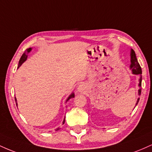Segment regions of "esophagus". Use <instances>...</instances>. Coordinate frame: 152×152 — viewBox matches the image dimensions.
Masks as SVG:
<instances>
[{"mask_svg": "<svg viewBox=\"0 0 152 152\" xmlns=\"http://www.w3.org/2000/svg\"><path fill=\"white\" fill-rule=\"evenodd\" d=\"M77 89L79 92H83V91L85 90V87L83 84H81V85H79V86H78Z\"/></svg>", "mask_w": 152, "mask_h": 152, "instance_id": "obj_1", "label": "esophagus"}]
</instances>
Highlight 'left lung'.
<instances>
[{
	"label": "left lung",
	"mask_w": 152,
	"mask_h": 152,
	"mask_svg": "<svg viewBox=\"0 0 152 152\" xmlns=\"http://www.w3.org/2000/svg\"><path fill=\"white\" fill-rule=\"evenodd\" d=\"M130 57H131V65H130V69L132 71V74L135 75H139V91H138V94L139 96L141 95V92H142V68H141L140 65H139V62H138L137 56H136V53L134 52L133 49H131V53H130ZM139 101V98H138L137 103H136V105L137 106L138 104V102ZM135 108V107H134Z\"/></svg>",
	"instance_id": "left-lung-1"
}]
</instances>
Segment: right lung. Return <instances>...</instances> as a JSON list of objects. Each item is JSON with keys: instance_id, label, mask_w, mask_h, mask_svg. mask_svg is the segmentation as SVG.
<instances>
[{"instance_id": "right-lung-1", "label": "right lung", "mask_w": 152, "mask_h": 152, "mask_svg": "<svg viewBox=\"0 0 152 152\" xmlns=\"http://www.w3.org/2000/svg\"><path fill=\"white\" fill-rule=\"evenodd\" d=\"M31 50H32V48H28V49L26 50V53H24L23 54V55H22V56L20 57V61H19L18 65V69L19 67H20V66L22 65L23 64L24 62L26 61V59H27V58H28V53H30V52L31 51ZM74 96H75V94H74V92H72V93H71V94H70V95H69V96L68 97L67 99H66V103L68 101H69V99H71V98H74ZM15 102H16V101H17L16 98H15ZM16 106H18V104H17V103H16ZM64 122H65V118H64V121H63V124H64ZM58 129H59V128H57V129H56V130H58Z\"/></svg>"}]
</instances>
